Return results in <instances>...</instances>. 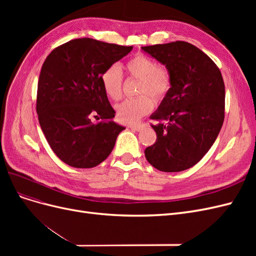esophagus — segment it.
<instances>
[{"mask_svg":"<svg viewBox=\"0 0 256 256\" xmlns=\"http://www.w3.org/2000/svg\"><path fill=\"white\" fill-rule=\"evenodd\" d=\"M143 127H144V125H130V126H128V128H131V129L136 130V131L142 130Z\"/></svg>","mask_w":256,"mask_h":256,"instance_id":"esophagus-1","label":"esophagus"}]
</instances>
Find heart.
Returning <instances> with one entry per match:
<instances>
[{
	"mask_svg": "<svg viewBox=\"0 0 256 256\" xmlns=\"http://www.w3.org/2000/svg\"><path fill=\"white\" fill-rule=\"evenodd\" d=\"M130 76L138 80L136 98L125 99L116 106V115L124 124H136L144 115L148 114L154 104H159L168 96L172 90V76L166 65L156 64L152 58L136 53L125 64ZM122 74L120 68L113 64L102 74V88L108 97L118 100L122 95Z\"/></svg>",
	"mask_w": 256,
	"mask_h": 256,
	"instance_id": "obj_1",
	"label": "heart"
}]
</instances>
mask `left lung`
<instances>
[{
	"mask_svg": "<svg viewBox=\"0 0 256 256\" xmlns=\"http://www.w3.org/2000/svg\"><path fill=\"white\" fill-rule=\"evenodd\" d=\"M166 65L172 90L150 118L157 140L145 157L162 172H180L202 159L224 120L226 88L220 69L202 50L186 42L142 47Z\"/></svg>",
	"mask_w": 256,
	"mask_h": 256,
	"instance_id": "1",
	"label": "left lung"
}]
</instances>
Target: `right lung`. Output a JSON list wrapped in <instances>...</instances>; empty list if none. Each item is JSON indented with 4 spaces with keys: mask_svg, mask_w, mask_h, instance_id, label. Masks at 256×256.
<instances>
[{
    "mask_svg": "<svg viewBox=\"0 0 256 256\" xmlns=\"http://www.w3.org/2000/svg\"><path fill=\"white\" fill-rule=\"evenodd\" d=\"M131 50L78 38L58 46L44 60L36 111L50 147L66 164L90 168L102 164L125 129L113 120L115 111L102 88V74Z\"/></svg>",
    "mask_w": 256,
    "mask_h": 256,
    "instance_id": "1",
    "label": "right lung"
}]
</instances>
